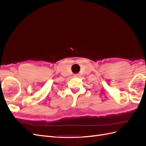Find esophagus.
I'll return each mask as SVG.
<instances>
[{
    "instance_id": "1",
    "label": "esophagus",
    "mask_w": 146,
    "mask_h": 146,
    "mask_svg": "<svg viewBox=\"0 0 146 146\" xmlns=\"http://www.w3.org/2000/svg\"><path fill=\"white\" fill-rule=\"evenodd\" d=\"M79 76H80V75H79L78 74H74V77H79Z\"/></svg>"
}]
</instances>
